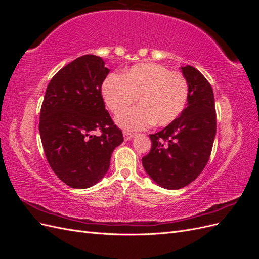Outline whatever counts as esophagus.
<instances>
[{
    "label": "esophagus",
    "mask_w": 259,
    "mask_h": 259,
    "mask_svg": "<svg viewBox=\"0 0 259 259\" xmlns=\"http://www.w3.org/2000/svg\"><path fill=\"white\" fill-rule=\"evenodd\" d=\"M123 136L125 140H130L134 137V134H132V133H128V132H123Z\"/></svg>",
    "instance_id": "obj_1"
}]
</instances>
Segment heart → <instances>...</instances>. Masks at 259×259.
Returning <instances> with one entry per match:
<instances>
[{"instance_id":"obj_1","label":"heart","mask_w":259,"mask_h":259,"mask_svg":"<svg viewBox=\"0 0 259 259\" xmlns=\"http://www.w3.org/2000/svg\"><path fill=\"white\" fill-rule=\"evenodd\" d=\"M188 82L183 73L159 64L145 62L133 66L123 73L108 75L101 85V95L108 110L117 114L119 126L138 131L154 124L166 126L182 114L188 100Z\"/></svg>"}]
</instances>
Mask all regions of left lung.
I'll return each instance as SVG.
<instances>
[{
    "instance_id": "1",
    "label": "left lung",
    "mask_w": 259,
    "mask_h": 259,
    "mask_svg": "<svg viewBox=\"0 0 259 259\" xmlns=\"http://www.w3.org/2000/svg\"><path fill=\"white\" fill-rule=\"evenodd\" d=\"M188 82V103L177 119L149 135L151 150L142 159L146 173L165 189L176 190L197 178L208 162L216 135L214 93L192 66L182 67Z\"/></svg>"
}]
</instances>
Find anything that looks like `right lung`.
I'll return each mask as SVG.
<instances>
[{
	"instance_id": "obj_1",
	"label": "right lung",
	"mask_w": 259,
	"mask_h": 259,
	"mask_svg": "<svg viewBox=\"0 0 259 259\" xmlns=\"http://www.w3.org/2000/svg\"><path fill=\"white\" fill-rule=\"evenodd\" d=\"M109 71L103 58L84 55L60 69L45 92L38 130L46 160L75 189L90 188L106 175L113 150L124 140L101 95Z\"/></svg>"
}]
</instances>
